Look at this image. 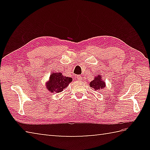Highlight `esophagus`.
<instances>
[{
  "mask_svg": "<svg viewBox=\"0 0 150 150\" xmlns=\"http://www.w3.org/2000/svg\"><path fill=\"white\" fill-rule=\"evenodd\" d=\"M77 79L78 80V81H81V79H82V77H81V75H77Z\"/></svg>",
  "mask_w": 150,
  "mask_h": 150,
  "instance_id": "1",
  "label": "esophagus"
}]
</instances>
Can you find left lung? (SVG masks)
Here are the masks:
<instances>
[{
  "mask_svg": "<svg viewBox=\"0 0 150 150\" xmlns=\"http://www.w3.org/2000/svg\"><path fill=\"white\" fill-rule=\"evenodd\" d=\"M89 85L95 91H99L106 87V83L100 75H97L95 77L94 79L90 82Z\"/></svg>",
  "mask_w": 150,
  "mask_h": 150,
  "instance_id": "left-lung-1",
  "label": "left lung"
}]
</instances>
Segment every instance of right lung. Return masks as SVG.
Segmentation results:
<instances>
[{
	"instance_id": "add662e5",
	"label": "right lung",
	"mask_w": 150,
	"mask_h": 150,
	"mask_svg": "<svg viewBox=\"0 0 150 150\" xmlns=\"http://www.w3.org/2000/svg\"><path fill=\"white\" fill-rule=\"evenodd\" d=\"M72 80L71 77H66L60 72H52V74H50L49 80L45 82V86L50 92L58 93L67 87Z\"/></svg>"
}]
</instances>
